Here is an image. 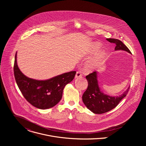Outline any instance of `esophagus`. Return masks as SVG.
<instances>
[{
    "mask_svg": "<svg viewBox=\"0 0 146 146\" xmlns=\"http://www.w3.org/2000/svg\"><path fill=\"white\" fill-rule=\"evenodd\" d=\"M82 77L81 72H80V71L77 72V73L76 74V76H75V78H78V77Z\"/></svg>",
    "mask_w": 146,
    "mask_h": 146,
    "instance_id": "obj_1",
    "label": "esophagus"
}]
</instances>
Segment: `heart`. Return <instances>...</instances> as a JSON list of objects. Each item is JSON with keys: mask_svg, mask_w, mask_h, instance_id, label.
<instances>
[{"mask_svg": "<svg viewBox=\"0 0 146 146\" xmlns=\"http://www.w3.org/2000/svg\"><path fill=\"white\" fill-rule=\"evenodd\" d=\"M100 48V45L98 44H95L91 50V52L94 54L96 53ZM105 55V51H101L100 52L95 58L91 59L90 61H89L86 65V68L88 70H92L96 68L98 65L99 64L100 62L103 59V58Z\"/></svg>", "mask_w": 146, "mask_h": 146, "instance_id": "heart-1", "label": "heart"}]
</instances>
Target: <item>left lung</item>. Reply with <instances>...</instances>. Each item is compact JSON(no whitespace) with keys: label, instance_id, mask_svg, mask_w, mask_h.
I'll list each match as a JSON object with an SVG mask.
<instances>
[{"label":"left lung","instance_id":"obj_1","mask_svg":"<svg viewBox=\"0 0 146 146\" xmlns=\"http://www.w3.org/2000/svg\"><path fill=\"white\" fill-rule=\"evenodd\" d=\"M110 43H114L115 50H123L131 53L128 48L121 41L115 38H106ZM97 72H94L86 76L88 81V88L83 94L82 101L86 107L95 114H103L115 108L120 101L127 96L129 87L122 95L111 96L103 94L99 86Z\"/></svg>","mask_w":146,"mask_h":146}]
</instances>
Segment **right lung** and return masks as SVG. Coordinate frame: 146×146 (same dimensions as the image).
<instances>
[{"label":"right lung","mask_w":146,"mask_h":146,"mask_svg":"<svg viewBox=\"0 0 146 146\" xmlns=\"http://www.w3.org/2000/svg\"><path fill=\"white\" fill-rule=\"evenodd\" d=\"M14 77L19 90L32 105L40 109L54 107L60 100L63 90L76 73L72 71L46 80H36L25 76L18 68L17 52L14 65Z\"/></svg>","instance_id":"obj_1"}]
</instances>
